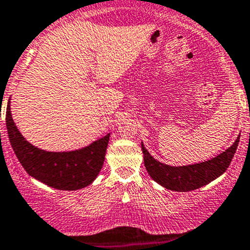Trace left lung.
<instances>
[{
	"label": "left lung",
	"mask_w": 250,
	"mask_h": 250,
	"mask_svg": "<svg viewBox=\"0 0 250 250\" xmlns=\"http://www.w3.org/2000/svg\"><path fill=\"white\" fill-rule=\"evenodd\" d=\"M238 143H239V137L228 149L220 153L219 156L202 163L179 166V167L168 166L154 159L146 149L143 143H142V150L145 158V167L153 181L174 192H189L210 183L226 172L234 157Z\"/></svg>",
	"instance_id": "obj_1"
}]
</instances>
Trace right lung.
Here are the masks:
<instances>
[{"label":"right lung","instance_id":"add662e5","mask_svg":"<svg viewBox=\"0 0 250 250\" xmlns=\"http://www.w3.org/2000/svg\"><path fill=\"white\" fill-rule=\"evenodd\" d=\"M7 103L6 127L13 152L31 177L60 190H77L89 186L97 178L104 162L109 136L91 145L68 152H48L26 141L11 114Z\"/></svg>","mask_w":250,"mask_h":250}]
</instances>
